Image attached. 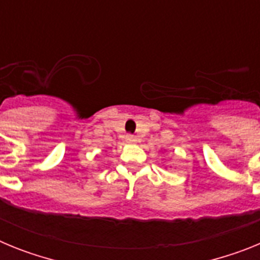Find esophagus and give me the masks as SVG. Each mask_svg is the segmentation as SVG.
<instances>
[{"label":"esophagus","mask_w":260,"mask_h":260,"mask_svg":"<svg viewBox=\"0 0 260 260\" xmlns=\"http://www.w3.org/2000/svg\"><path fill=\"white\" fill-rule=\"evenodd\" d=\"M125 139H126V142H127V143H134V142H135V138L133 137V135H130V134L126 135Z\"/></svg>","instance_id":"34e87169"}]
</instances>
